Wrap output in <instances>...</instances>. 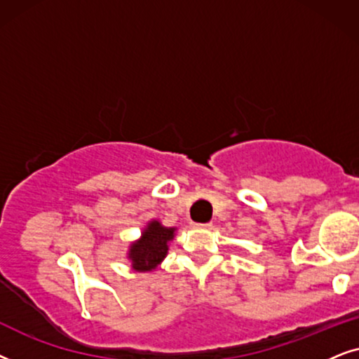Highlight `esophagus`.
<instances>
[{"mask_svg":"<svg viewBox=\"0 0 359 359\" xmlns=\"http://www.w3.org/2000/svg\"><path fill=\"white\" fill-rule=\"evenodd\" d=\"M192 226L197 229H202V228H210L212 226V223H192Z\"/></svg>","mask_w":359,"mask_h":359,"instance_id":"esophagus-1","label":"esophagus"}]
</instances>
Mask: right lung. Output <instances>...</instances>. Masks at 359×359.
Wrapping results in <instances>:
<instances>
[{
  "label": "right lung",
  "instance_id": "right-lung-1",
  "mask_svg": "<svg viewBox=\"0 0 359 359\" xmlns=\"http://www.w3.org/2000/svg\"><path fill=\"white\" fill-rule=\"evenodd\" d=\"M175 228H165L159 222H151L142 233V238L131 246L130 259L136 271H151L164 259L167 243L174 238Z\"/></svg>",
  "mask_w": 359,
  "mask_h": 359
}]
</instances>
